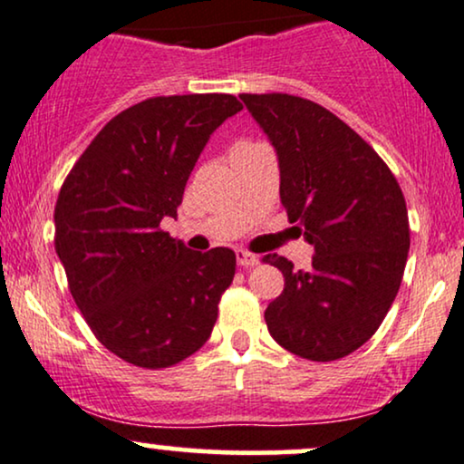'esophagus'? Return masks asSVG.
<instances>
[{
    "label": "esophagus",
    "mask_w": 464,
    "mask_h": 464,
    "mask_svg": "<svg viewBox=\"0 0 464 464\" xmlns=\"http://www.w3.org/2000/svg\"><path fill=\"white\" fill-rule=\"evenodd\" d=\"M237 260L238 265L245 266V269H252V266L258 265V256L245 252V249H237Z\"/></svg>",
    "instance_id": "34e87169"
}]
</instances>
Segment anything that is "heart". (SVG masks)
Wrapping results in <instances>:
<instances>
[{
    "label": "heart",
    "mask_w": 464,
    "mask_h": 464,
    "mask_svg": "<svg viewBox=\"0 0 464 464\" xmlns=\"http://www.w3.org/2000/svg\"><path fill=\"white\" fill-rule=\"evenodd\" d=\"M241 145H247V143H241Z\"/></svg>",
    "instance_id": "obj_1"
}]
</instances>
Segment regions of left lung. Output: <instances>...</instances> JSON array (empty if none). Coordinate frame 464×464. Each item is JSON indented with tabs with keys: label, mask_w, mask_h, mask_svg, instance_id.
Returning a JSON list of instances; mask_svg holds the SVG:
<instances>
[{
	"label": "left lung",
	"mask_w": 464,
	"mask_h": 464,
	"mask_svg": "<svg viewBox=\"0 0 464 464\" xmlns=\"http://www.w3.org/2000/svg\"><path fill=\"white\" fill-rule=\"evenodd\" d=\"M241 100L277 154L288 221L314 247L306 271L265 256L285 276L266 328L299 358L336 361L372 339L400 291L411 249L404 193L373 147L319 103L286 92Z\"/></svg>",
	"instance_id": "obj_1"
}]
</instances>
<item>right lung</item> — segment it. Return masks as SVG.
Instances as JSON below:
<instances>
[{
    "mask_svg": "<svg viewBox=\"0 0 464 464\" xmlns=\"http://www.w3.org/2000/svg\"><path fill=\"white\" fill-rule=\"evenodd\" d=\"M243 111L234 95L151 97L91 140L60 188L56 254L69 291L106 350L143 369L171 367L208 341L232 285L227 247L190 252L160 230L210 134Z\"/></svg>",
    "mask_w": 464,
    "mask_h": 464,
    "instance_id": "obj_1",
    "label": "right lung"
}]
</instances>
